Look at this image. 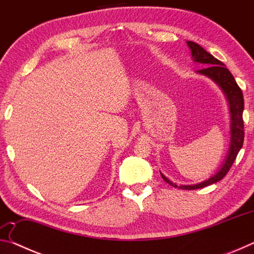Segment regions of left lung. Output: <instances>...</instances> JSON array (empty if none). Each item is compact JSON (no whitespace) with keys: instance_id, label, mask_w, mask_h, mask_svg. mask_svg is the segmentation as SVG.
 Listing matches in <instances>:
<instances>
[{"instance_id":"1","label":"left lung","mask_w":254,"mask_h":254,"mask_svg":"<svg viewBox=\"0 0 254 254\" xmlns=\"http://www.w3.org/2000/svg\"><path fill=\"white\" fill-rule=\"evenodd\" d=\"M187 45L191 50V56L194 58L195 62L203 64V66H206L203 69H199L197 72H199L201 75L208 76L209 78H212L214 81L221 86L223 92L225 93L230 104V112H231V145L229 150V154L225 159L224 165L222 166V168L217 171L216 174L212 177L208 178L205 182L197 184V185H178L174 184L173 182L165 177L161 174V177L167 184H169L170 186L179 189H185V190H191V189H199L208 186L210 184H215L220 182L229 173L232 165H233L234 160L238 156L239 151L242 148L243 141H244V122H243V110H244V100H243V94L239 85L236 84L233 75L231 74V71L227 69L224 64L220 60L216 59L214 56L207 53L204 48H201L199 45H197L196 42L188 41Z\"/></svg>"}]
</instances>
